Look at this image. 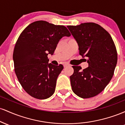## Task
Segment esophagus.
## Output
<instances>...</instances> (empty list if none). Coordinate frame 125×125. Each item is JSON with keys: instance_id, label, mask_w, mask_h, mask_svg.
<instances>
[{"instance_id": "1", "label": "esophagus", "mask_w": 125, "mask_h": 125, "mask_svg": "<svg viewBox=\"0 0 125 125\" xmlns=\"http://www.w3.org/2000/svg\"><path fill=\"white\" fill-rule=\"evenodd\" d=\"M69 64H64V67H67V66H69Z\"/></svg>"}]
</instances>
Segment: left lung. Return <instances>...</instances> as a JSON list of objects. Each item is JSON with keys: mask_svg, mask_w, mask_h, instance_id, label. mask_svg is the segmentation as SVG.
Returning <instances> with one entry per match:
<instances>
[{"mask_svg": "<svg viewBox=\"0 0 125 125\" xmlns=\"http://www.w3.org/2000/svg\"><path fill=\"white\" fill-rule=\"evenodd\" d=\"M67 27L78 44L79 54L87 58L89 64L83 70L80 66H73L74 72L70 76L72 89L82 98L95 96L113 77L117 61L115 45L110 34L96 23Z\"/></svg>", "mask_w": 125, "mask_h": 125, "instance_id": "left-lung-1", "label": "left lung"}]
</instances>
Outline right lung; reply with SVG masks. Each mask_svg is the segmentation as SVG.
Instances as JSON below:
<instances>
[{
    "label": "right lung",
    "instance_id": "right-lung-1",
    "mask_svg": "<svg viewBox=\"0 0 125 125\" xmlns=\"http://www.w3.org/2000/svg\"><path fill=\"white\" fill-rule=\"evenodd\" d=\"M70 36L64 26L43 21L31 23L20 35L13 54L15 71L21 86L31 96L45 99L54 94L63 66L49 63L48 55L53 54L63 37Z\"/></svg>",
    "mask_w": 125,
    "mask_h": 125
}]
</instances>
